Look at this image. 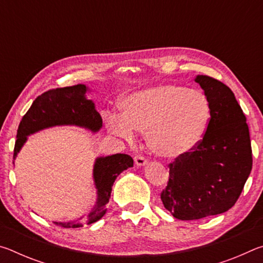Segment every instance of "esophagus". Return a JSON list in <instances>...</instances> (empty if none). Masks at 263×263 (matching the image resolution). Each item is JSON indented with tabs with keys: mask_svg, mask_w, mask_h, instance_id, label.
Returning <instances> with one entry per match:
<instances>
[{
	"mask_svg": "<svg viewBox=\"0 0 263 263\" xmlns=\"http://www.w3.org/2000/svg\"><path fill=\"white\" fill-rule=\"evenodd\" d=\"M135 162L138 167H144L145 164H147V159L142 157V155H137L135 158Z\"/></svg>",
	"mask_w": 263,
	"mask_h": 263,
	"instance_id": "obj_1",
	"label": "esophagus"
}]
</instances>
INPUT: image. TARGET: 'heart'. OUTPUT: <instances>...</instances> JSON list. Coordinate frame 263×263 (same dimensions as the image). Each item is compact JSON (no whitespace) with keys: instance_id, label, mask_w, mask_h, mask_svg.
Listing matches in <instances>:
<instances>
[{"instance_id":"b5f03b06","label":"heart","mask_w":263,"mask_h":263,"mask_svg":"<svg viewBox=\"0 0 263 263\" xmlns=\"http://www.w3.org/2000/svg\"><path fill=\"white\" fill-rule=\"evenodd\" d=\"M211 108L201 91L161 84L137 91L124 101L123 114L108 112L112 135L133 141L136 131L147 132L149 148L161 158L176 159L197 146L205 135Z\"/></svg>"}]
</instances>
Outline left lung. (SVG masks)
<instances>
[{
	"label": "left lung",
	"mask_w": 263,
	"mask_h": 263,
	"mask_svg": "<svg viewBox=\"0 0 263 263\" xmlns=\"http://www.w3.org/2000/svg\"><path fill=\"white\" fill-rule=\"evenodd\" d=\"M195 82L210 103V121L201 142L169 163V180L161 193L164 208L181 220L230 210L253 164L246 117L232 90L208 75H197Z\"/></svg>",
	"instance_id": "8db88e82"
}]
</instances>
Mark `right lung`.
I'll return each instance as SVG.
<instances>
[{"label": "right lung", "mask_w": 263, "mask_h": 263, "mask_svg": "<svg viewBox=\"0 0 263 263\" xmlns=\"http://www.w3.org/2000/svg\"><path fill=\"white\" fill-rule=\"evenodd\" d=\"M88 88L84 84L57 88L47 90L33 101L17 130L14 148V160L23 147L28 136L44 128L57 125H77L97 132L102 127V117L91 100L86 99ZM133 167V159L127 154H114L97 158L92 176L97 189V201L84 221H54L66 229L82 228L83 224H92L101 219L106 212V204L117 176L125 169ZM82 219V217L80 218Z\"/></svg>", "instance_id": "obj_1"}]
</instances>
